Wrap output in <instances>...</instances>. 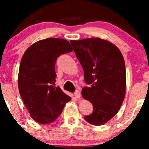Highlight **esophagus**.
<instances>
[{"label":"esophagus","mask_w":149,"mask_h":149,"mask_svg":"<svg viewBox=\"0 0 149 149\" xmlns=\"http://www.w3.org/2000/svg\"><path fill=\"white\" fill-rule=\"evenodd\" d=\"M75 97H76V98H80L81 97V92L80 91H79V90H76V91H75Z\"/></svg>","instance_id":"34e87169"}]
</instances>
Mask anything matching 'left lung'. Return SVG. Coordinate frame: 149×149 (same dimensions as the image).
<instances>
[{
    "label": "left lung",
    "instance_id": "1",
    "mask_svg": "<svg viewBox=\"0 0 149 149\" xmlns=\"http://www.w3.org/2000/svg\"><path fill=\"white\" fill-rule=\"evenodd\" d=\"M70 44L88 85L82 88V96L93 105V112L84 119L91 125H102L118 113L124 100V58L115 45L102 39L71 40Z\"/></svg>",
    "mask_w": 149,
    "mask_h": 149
}]
</instances>
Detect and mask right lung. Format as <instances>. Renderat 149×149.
I'll use <instances>...</instances> for the list:
<instances>
[{
	"instance_id": "1",
	"label": "right lung",
	"mask_w": 149,
	"mask_h": 149,
	"mask_svg": "<svg viewBox=\"0 0 149 149\" xmlns=\"http://www.w3.org/2000/svg\"><path fill=\"white\" fill-rule=\"evenodd\" d=\"M73 50L63 39L47 38L25 51L18 78L19 90L30 115L40 124H49L58 118L71 100L55 86V63L60 55Z\"/></svg>"
}]
</instances>
